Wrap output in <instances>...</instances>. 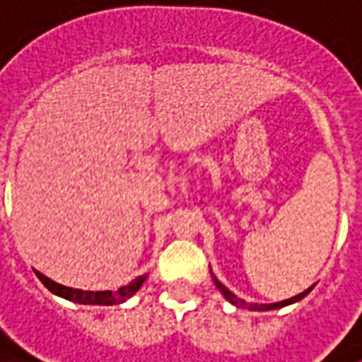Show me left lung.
I'll use <instances>...</instances> for the list:
<instances>
[{
    "label": "left lung",
    "instance_id": "left-lung-1",
    "mask_svg": "<svg viewBox=\"0 0 362 362\" xmlns=\"http://www.w3.org/2000/svg\"><path fill=\"white\" fill-rule=\"evenodd\" d=\"M214 282H216V286L219 288V292L226 296V300H230L233 306H238V308H247V310H276V308H284V306H288V304H292V302H298V300H302L310 290H313V286L308 288V290H304L302 294H298V296H292V298L288 300H282V302H276V304H250V302H245V300L238 298L233 292H230L226 286L221 284L219 280H217L216 276H214Z\"/></svg>",
    "mask_w": 362,
    "mask_h": 362
}]
</instances>
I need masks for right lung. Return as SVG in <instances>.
Instances as JSON below:
<instances>
[{
	"label": "right lung",
	"instance_id": "add662e5",
	"mask_svg": "<svg viewBox=\"0 0 362 362\" xmlns=\"http://www.w3.org/2000/svg\"><path fill=\"white\" fill-rule=\"evenodd\" d=\"M35 276L42 280V284L48 288L49 292H54L56 296H62L66 300H72V302H78V304H98V306H112V304H120L127 298H131L132 294L143 286V282L146 280V276H139L134 278L132 282H129L127 286L119 288L117 292H110V290H105V292H90V290H78V288H68V286L58 284L54 280L46 278L44 274L35 272Z\"/></svg>",
	"mask_w": 362,
	"mask_h": 362
}]
</instances>
